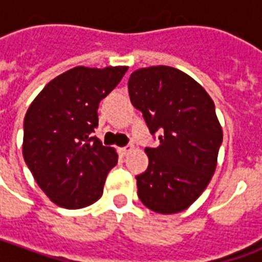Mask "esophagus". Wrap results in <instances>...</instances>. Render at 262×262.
<instances>
[{"label":"esophagus","instance_id":"esophagus-1","mask_svg":"<svg viewBox=\"0 0 262 262\" xmlns=\"http://www.w3.org/2000/svg\"><path fill=\"white\" fill-rule=\"evenodd\" d=\"M132 150H133V146H132V144H129V146H126V147H120L118 151H119L120 157H125V156H127V154L130 153Z\"/></svg>","mask_w":262,"mask_h":262}]
</instances>
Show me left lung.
<instances>
[{"instance_id": "1", "label": "left lung", "mask_w": 262, "mask_h": 262, "mask_svg": "<svg viewBox=\"0 0 262 262\" xmlns=\"http://www.w3.org/2000/svg\"><path fill=\"white\" fill-rule=\"evenodd\" d=\"M127 88L150 133L160 135L159 147L144 148L148 167L136 177L137 195L153 212H182L216 170L223 132L213 101L192 77L168 66L133 71Z\"/></svg>"}]
</instances>
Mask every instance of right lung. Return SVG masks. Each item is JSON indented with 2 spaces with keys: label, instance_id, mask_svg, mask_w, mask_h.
<instances>
[{
  "label": "right lung",
  "instance_id": "right-lung-1",
  "mask_svg": "<svg viewBox=\"0 0 262 262\" xmlns=\"http://www.w3.org/2000/svg\"><path fill=\"white\" fill-rule=\"evenodd\" d=\"M127 67H74L39 92L24 120V159L50 201L81 209L102 196L108 172L118 164L115 148L92 132L98 105L122 80Z\"/></svg>",
  "mask_w": 262,
  "mask_h": 262
}]
</instances>
